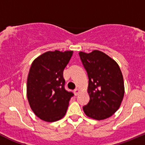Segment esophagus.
Masks as SVG:
<instances>
[{"label": "esophagus", "mask_w": 145, "mask_h": 145, "mask_svg": "<svg viewBox=\"0 0 145 145\" xmlns=\"http://www.w3.org/2000/svg\"><path fill=\"white\" fill-rule=\"evenodd\" d=\"M80 90L79 89H75L74 90V95H78L79 93H80Z\"/></svg>", "instance_id": "esophagus-1"}]
</instances>
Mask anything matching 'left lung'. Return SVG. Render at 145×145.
I'll use <instances>...</instances> for the list:
<instances>
[{
	"mask_svg": "<svg viewBox=\"0 0 145 145\" xmlns=\"http://www.w3.org/2000/svg\"><path fill=\"white\" fill-rule=\"evenodd\" d=\"M89 77L87 92L90 100L83 110L87 117L103 120L117 111L124 95L123 74L110 56L98 50L79 52Z\"/></svg>",
	"mask_w": 145,
	"mask_h": 145,
	"instance_id": "obj_1",
	"label": "left lung"
}]
</instances>
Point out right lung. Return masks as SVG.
<instances>
[{"instance_id":"add662e5","label":"right lung","mask_w":145,"mask_h":145,"mask_svg":"<svg viewBox=\"0 0 145 145\" xmlns=\"http://www.w3.org/2000/svg\"><path fill=\"white\" fill-rule=\"evenodd\" d=\"M73 51L44 52L33 61L30 68L26 84L28 103L40 119L54 122L62 119L73 95L64 88V68Z\"/></svg>"}]
</instances>
